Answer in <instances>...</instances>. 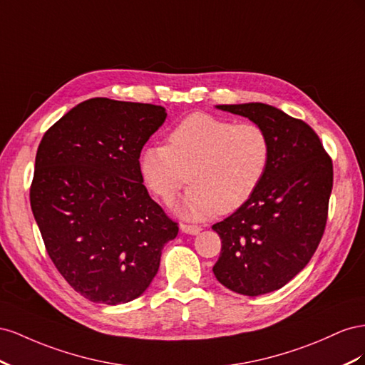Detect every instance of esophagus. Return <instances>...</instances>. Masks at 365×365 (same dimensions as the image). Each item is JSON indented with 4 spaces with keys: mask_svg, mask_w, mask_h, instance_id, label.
<instances>
[{
    "mask_svg": "<svg viewBox=\"0 0 365 365\" xmlns=\"http://www.w3.org/2000/svg\"><path fill=\"white\" fill-rule=\"evenodd\" d=\"M180 229H182V232H185V234L197 235V234H200L202 226H199V225H186V223H182V225H180Z\"/></svg>",
    "mask_w": 365,
    "mask_h": 365,
    "instance_id": "1",
    "label": "esophagus"
}]
</instances>
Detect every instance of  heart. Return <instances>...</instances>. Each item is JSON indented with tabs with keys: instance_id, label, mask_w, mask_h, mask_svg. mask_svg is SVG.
I'll use <instances>...</instances> for the list:
<instances>
[{
	"instance_id": "b5f03b06",
	"label": "heart",
	"mask_w": 365,
	"mask_h": 365,
	"mask_svg": "<svg viewBox=\"0 0 365 365\" xmlns=\"http://www.w3.org/2000/svg\"><path fill=\"white\" fill-rule=\"evenodd\" d=\"M270 162V140L257 123H234L210 114H192L170 133L168 145L155 143L140 154L145 182L170 205L192 183L179 205L188 218L232 212L263 182Z\"/></svg>"
}]
</instances>
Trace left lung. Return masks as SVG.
<instances>
[{
  "instance_id": "1",
  "label": "left lung",
  "mask_w": 365,
  "mask_h": 365,
  "mask_svg": "<svg viewBox=\"0 0 365 365\" xmlns=\"http://www.w3.org/2000/svg\"><path fill=\"white\" fill-rule=\"evenodd\" d=\"M259 125L270 140L263 182L245 205L212 226L222 252L212 270L232 292H274L301 272L327 223L330 155L309 125L262 102L217 106Z\"/></svg>"
}]
</instances>
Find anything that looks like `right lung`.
<instances>
[{
	"instance_id": "right-lung-1",
	"label": "right lung",
	"mask_w": 365,
	"mask_h": 365,
	"mask_svg": "<svg viewBox=\"0 0 365 365\" xmlns=\"http://www.w3.org/2000/svg\"><path fill=\"white\" fill-rule=\"evenodd\" d=\"M166 119L160 106L93 98L41 140L30 206L51 262L93 303L140 297L179 226L145 188L140 151Z\"/></svg>"
}]
</instances>
